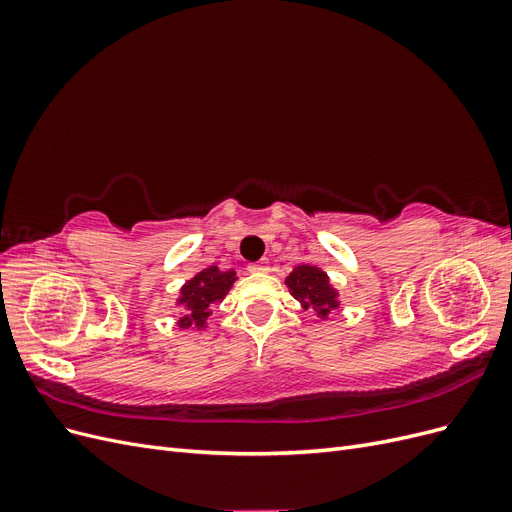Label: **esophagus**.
Returning a JSON list of instances; mask_svg holds the SVG:
<instances>
[{
	"label": "esophagus",
	"mask_w": 512,
	"mask_h": 512,
	"mask_svg": "<svg viewBox=\"0 0 512 512\" xmlns=\"http://www.w3.org/2000/svg\"><path fill=\"white\" fill-rule=\"evenodd\" d=\"M247 269H250L252 273H267L269 271V262L267 260H258V262H252V265L247 267Z\"/></svg>",
	"instance_id": "1"
}]
</instances>
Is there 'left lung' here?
I'll list each match as a JSON object with an SVG mask.
<instances>
[{"label":"left lung","mask_w":512,"mask_h":512,"mask_svg":"<svg viewBox=\"0 0 512 512\" xmlns=\"http://www.w3.org/2000/svg\"><path fill=\"white\" fill-rule=\"evenodd\" d=\"M286 284L292 297L301 301L305 309H312L318 316H327L333 307H337L335 290L329 286V277L316 267H297L288 275Z\"/></svg>","instance_id":"8db88e82"}]
</instances>
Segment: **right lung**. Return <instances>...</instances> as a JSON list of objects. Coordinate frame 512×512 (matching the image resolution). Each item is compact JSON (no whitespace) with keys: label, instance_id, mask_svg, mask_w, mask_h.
<instances>
[{"label":"right lung","instance_id":"1","mask_svg":"<svg viewBox=\"0 0 512 512\" xmlns=\"http://www.w3.org/2000/svg\"><path fill=\"white\" fill-rule=\"evenodd\" d=\"M232 282H235V271H220L218 267L200 271L194 280L181 288L183 318L179 327L203 329L207 316L211 314V305L220 303L226 297Z\"/></svg>","mask_w":512,"mask_h":512}]
</instances>
